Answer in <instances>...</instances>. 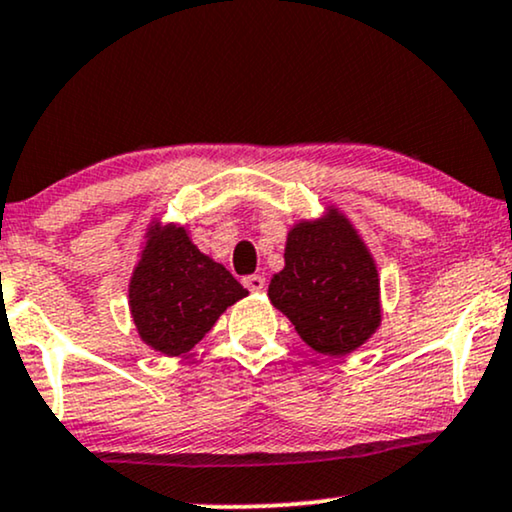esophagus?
Masks as SVG:
<instances>
[{"label": "esophagus", "instance_id": "34e87169", "mask_svg": "<svg viewBox=\"0 0 512 512\" xmlns=\"http://www.w3.org/2000/svg\"><path fill=\"white\" fill-rule=\"evenodd\" d=\"M243 286L248 288V290H252V293H262L267 283H264V276L252 274V276H245V278H243Z\"/></svg>", "mask_w": 512, "mask_h": 512}]
</instances>
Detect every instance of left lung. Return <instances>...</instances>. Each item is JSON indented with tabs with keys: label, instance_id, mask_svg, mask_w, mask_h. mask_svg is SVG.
Listing matches in <instances>:
<instances>
[{
	"label": "left lung",
	"instance_id": "1",
	"mask_svg": "<svg viewBox=\"0 0 512 512\" xmlns=\"http://www.w3.org/2000/svg\"><path fill=\"white\" fill-rule=\"evenodd\" d=\"M283 260L267 295L314 352L345 357L378 331V267L345 212L328 205L290 226Z\"/></svg>",
	"mask_w": 512,
	"mask_h": 512
}]
</instances>
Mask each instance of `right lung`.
<instances>
[{
    "mask_svg": "<svg viewBox=\"0 0 512 512\" xmlns=\"http://www.w3.org/2000/svg\"><path fill=\"white\" fill-rule=\"evenodd\" d=\"M245 295L224 264L193 245L186 226L153 219L129 278V312L148 347L181 357Z\"/></svg>",
    "mask_w": 512,
    "mask_h": 512,
    "instance_id": "obj_1",
    "label": "right lung"
}]
</instances>
